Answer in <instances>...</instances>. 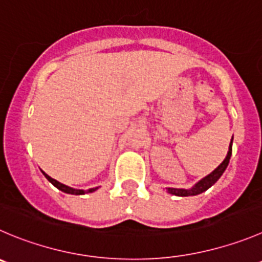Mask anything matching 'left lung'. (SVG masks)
I'll use <instances>...</instances> for the list:
<instances>
[{
    "instance_id": "left-lung-1",
    "label": "left lung",
    "mask_w": 262,
    "mask_h": 262,
    "mask_svg": "<svg viewBox=\"0 0 262 262\" xmlns=\"http://www.w3.org/2000/svg\"><path fill=\"white\" fill-rule=\"evenodd\" d=\"M231 150H233V138H231L230 145H229V150L228 154H226L225 159L221 162V164H219V167H216L215 170L210 173V175L204 176L202 180H199L195 185H193L191 188L189 189H178V188H167V193L172 194V195H178V196H191V195H198V194L203 193L207 189H210L219 179L221 178V175L224 173V171L226 170V167H228L229 161H230L231 157Z\"/></svg>"
}]
</instances>
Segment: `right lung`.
I'll list each match as a JSON object with an SVG mask.
<instances>
[{"mask_svg":"<svg viewBox=\"0 0 262 262\" xmlns=\"http://www.w3.org/2000/svg\"><path fill=\"white\" fill-rule=\"evenodd\" d=\"M41 171H42V170H41ZM42 173H43L45 178H46L47 180H49L50 183H51L52 185L55 186V188H58L59 190L64 191V193H67V194H73V195H82V194L94 193V191L98 190V189H99V188H91V189H89V190H82V189H74V188H71V186L64 185V184L59 183V181H58V180H55V179L50 178V176L47 175V173H45L43 171H42Z\"/></svg>","mask_w":262,"mask_h":262,"instance_id":"right-lung-1","label":"right lung"}]
</instances>
